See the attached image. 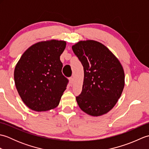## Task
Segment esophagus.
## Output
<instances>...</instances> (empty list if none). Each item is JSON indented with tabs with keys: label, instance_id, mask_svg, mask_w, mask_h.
<instances>
[{
	"label": "esophagus",
	"instance_id": "obj_1",
	"mask_svg": "<svg viewBox=\"0 0 149 149\" xmlns=\"http://www.w3.org/2000/svg\"><path fill=\"white\" fill-rule=\"evenodd\" d=\"M69 81H70V83L72 84L73 83V82H74V79H73L72 77H69Z\"/></svg>",
	"mask_w": 149,
	"mask_h": 149
}]
</instances>
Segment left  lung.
<instances>
[{
  "instance_id": "1",
  "label": "left lung",
  "mask_w": 149,
  "mask_h": 149,
  "mask_svg": "<svg viewBox=\"0 0 149 149\" xmlns=\"http://www.w3.org/2000/svg\"><path fill=\"white\" fill-rule=\"evenodd\" d=\"M72 50L84 69L82 91L76 97L78 105L90 115H104L115 106L124 88L122 66L106 46L96 41H81Z\"/></svg>"
}]
</instances>
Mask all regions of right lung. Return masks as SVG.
Returning <instances> with one entry per match:
<instances>
[{"label":"right lung","mask_w":149,"mask_h":149,"mask_svg":"<svg viewBox=\"0 0 149 149\" xmlns=\"http://www.w3.org/2000/svg\"><path fill=\"white\" fill-rule=\"evenodd\" d=\"M64 41L52 40L35 43L22 54L15 66V86L26 105L36 111L58 106L68 79L63 75L60 56Z\"/></svg>","instance_id":"1"}]
</instances>
